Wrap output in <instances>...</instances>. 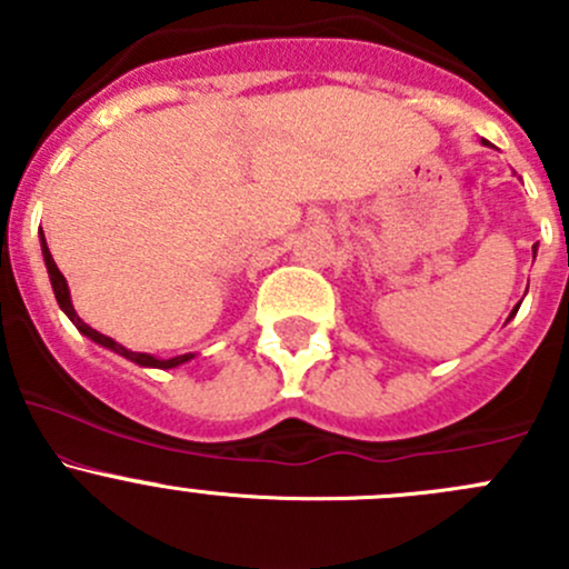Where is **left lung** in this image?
Segmentation results:
<instances>
[{"mask_svg": "<svg viewBox=\"0 0 569 569\" xmlns=\"http://www.w3.org/2000/svg\"><path fill=\"white\" fill-rule=\"evenodd\" d=\"M512 313H515V311H512Z\"/></svg>", "mask_w": 569, "mask_h": 569, "instance_id": "1", "label": "left lung"}]
</instances>
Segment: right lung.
<instances>
[{"mask_svg": "<svg viewBox=\"0 0 569 569\" xmlns=\"http://www.w3.org/2000/svg\"><path fill=\"white\" fill-rule=\"evenodd\" d=\"M40 244H43V261H46V269H49L51 289H54V297H57V302H60V308H62V311H66V317L71 319L73 325H77V330L82 332V336H88L90 341L101 343V347L112 349V352L123 355V358L134 360L137 366H153V369H173V366H181V363H187L189 358H194V355H178V358H170V360H159V358H151V355H146V352H131V349L120 347L118 341H112V338H107L104 332H99V330H93V327H88V325H84V321L77 317V311H73V306H71V295H68V283H66V278H62V272H60V269H57V263H54V258H51L49 248H46V239H43V242H40Z\"/></svg>", "mask_w": 569, "mask_h": 569, "instance_id": "1", "label": "right lung"}]
</instances>
